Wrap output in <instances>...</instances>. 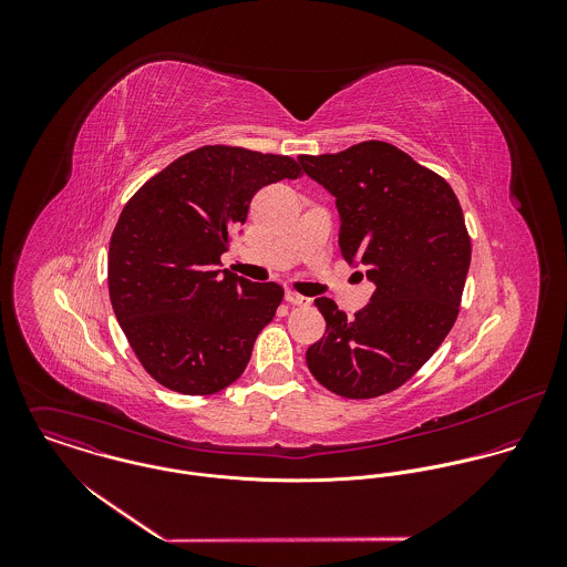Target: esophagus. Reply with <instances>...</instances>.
Returning a JSON list of instances; mask_svg holds the SVG:
<instances>
[{"label": "esophagus", "mask_w": 567, "mask_h": 567, "mask_svg": "<svg viewBox=\"0 0 567 567\" xmlns=\"http://www.w3.org/2000/svg\"><path fill=\"white\" fill-rule=\"evenodd\" d=\"M286 301L290 303V306H299V308H308L310 303H312V299H308V297H303V295H297V292H286Z\"/></svg>", "instance_id": "esophagus-1"}]
</instances>
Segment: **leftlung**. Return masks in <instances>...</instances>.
Returning a JSON list of instances; mask_svg holds the SVG:
<instances>
[{
	"mask_svg": "<svg viewBox=\"0 0 567 567\" xmlns=\"http://www.w3.org/2000/svg\"><path fill=\"white\" fill-rule=\"evenodd\" d=\"M303 172L336 198L338 244L367 266L371 301L347 319L321 297L324 336L306 362L327 391L347 400L386 395L441 347L458 317L472 243L454 189L386 142L336 155H301Z\"/></svg>",
	"mask_w": 567,
	"mask_h": 567,
	"instance_id": "8db88e82",
	"label": "left lung"
}]
</instances>
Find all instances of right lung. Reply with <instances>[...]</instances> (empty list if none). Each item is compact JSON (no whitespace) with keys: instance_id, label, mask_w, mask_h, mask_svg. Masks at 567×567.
Masks as SVG:
<instances>
[{"instance_id":"add662e5","label":"right lung","mask_w":567,"mask_h":567,"mask_svg":"<svg viewBox=\"0 0 567 567\" xmlns=\"http://www.w3.org/2000/svg\"><path fill=\"white\" fill-rule=\"evenodd\" d=\"M286 155L203 146L146 181L109 246V297L142 367L165 389L214 395L234 384L284 288L218 270L264 185L299 178Z\"/></svg>"}]
</instances>
